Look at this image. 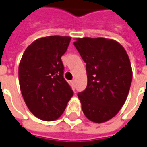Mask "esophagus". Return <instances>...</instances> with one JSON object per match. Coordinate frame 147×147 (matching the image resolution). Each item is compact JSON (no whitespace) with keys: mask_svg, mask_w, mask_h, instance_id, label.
<instances>
[{"mask_svg":"<svg viewBox=\"0 0 147 147\" xmlns=\"http://www.w3.org/2000/svg\"><path fill=\"white\" fill-rule=\"evenodd\" d=\"M71 85L73 88H75V86H76V80H75L71 81Z\"/></svg>","mask_w":147,"mask_h":147,"instance_id":"esophagus-1","label":"esophagus"}]
</instances>
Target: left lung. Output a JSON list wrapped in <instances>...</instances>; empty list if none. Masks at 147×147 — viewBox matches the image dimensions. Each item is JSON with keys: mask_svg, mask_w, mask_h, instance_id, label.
I'll list each match as a JSON object with an SVG mask.
<instances>
[{"mask_svg": "<svg viewBox=\"0 0 147 147\" xmlns=\"http://www.w3.org/2000/svg\"><path fill=\"white\" fill-rule=\"evenodd\" d=\"M74 45L86 63L87 88L78 93L85 116L101 123L115 116L126 102L132 81L131 61L114 40L77 38Z\"/></svg>", "mask_w": 147, "mask_h": 147, "instance_id": "left-lung-1", "label": "left lung"}]
</instances>
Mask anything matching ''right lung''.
Wrapping results in <instances>:
<instances>
[{"instance_id": "add662e5", "label": "right lung", "mask_w": 147, "mask_h": 147, "mask_svg": "<svg viewBox=\"0 0 147 147\" xmlns=\"http://www.w3.org/2000/svg\"><path fill=\"white\" fill-rule=\"evenodd\" d=\"M71 37L51 36L32 42L19 65V83L24 100L31 112L45 121L57 119L73 95L63 78L61 56Z\"/></svg>"}]
</instances>
